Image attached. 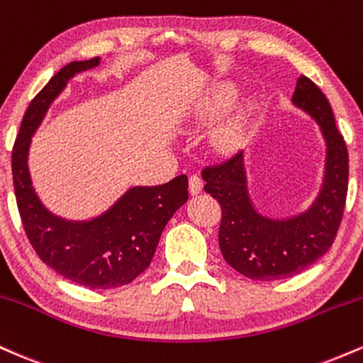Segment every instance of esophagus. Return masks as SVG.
<instances>
[{
    "label": "esophagus",
    "mask_w": 363,
    "mask_h": 363,
    "mask_svg": "<svg viewBox=\"0 0 363 363\" xmlns=\"http://www.w3.org/2000/svg\"><path fill=\"white\" fill-rule=\"evenodd\" d=\"M203 191V181L198 176H191L189 177V193L196 196Z\"/></svg>",
    "instance_id": "1"
}]
</instances>
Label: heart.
Here are the masks:
<instances>
[{
  "label": "heart",
  "mask_w": 363,
  "mask_h": 363,
  "mask_svg": "<svg viewBox=\"0 0 363 363\" xmlns=\"http://www.w3.org/2000/svg\"><path fill=\"white\" fill-rule=\"evenodd\" d=\"M235 102V90L234 89H223L216 94L206 95L191 109L193 118H216V116L223 114L232 107ZM245 136V129L240 123H228L222 131H220V145L223 148H235L242 143Z\"/></svg>",
  "instance_id": "1"
}]
</instances>
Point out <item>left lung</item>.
Segmentation results:
<instances>
[{
	"label": "left lung",
	"instance_id": "8db88e82",
	"mask_svg": "<svg viewBox=\"0 0 363 363\" xmlns=\"http://www.w3.org/2000/svg\"><path fill=\"white\" fill-rule=\"evenodd\" d=\"M291 106L318 124L326 147L319 191L306 210L289 216L261 211L249 189L244 152L203 170L205 191L222 206L220 251L235 272L257 281L295 277L323 257L338 232L347 199L348 152L328 99L301 74Z\"/></svg>",
	"mask_w": 363,
	"mask_h": 363
}]
</instances>
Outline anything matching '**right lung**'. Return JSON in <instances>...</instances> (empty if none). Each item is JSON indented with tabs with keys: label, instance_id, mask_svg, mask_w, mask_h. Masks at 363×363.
I'll return each instance as SVG.
<instances>
[{
	"label": "right lung",
	"instance_id": "add662e5",
	"mask_svg": "<svg viewBox=\"0 0 363 363\" xmlns=\"http://www.w3.org/2000/svg\"><path fill=\"white\" fill-rule=\"evenodd\" d=\"M99 62L101 57L72 61L35 95L16 136L11 170L25 234L40 259L73 283L107 290L128 285L148 268L165 225L189 193L184 174L160 186H133L107 210L86 220L65 218L40 201L28 169L32 138L74 74Z\"/></svg>",
	"mask_w": 363,
	"mask_h": 363
}]
</instances>
